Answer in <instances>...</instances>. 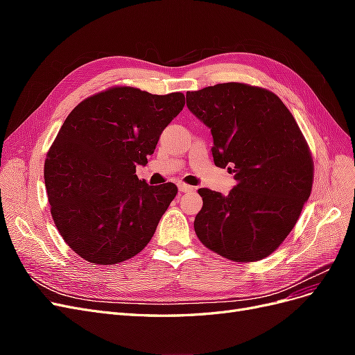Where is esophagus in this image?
Returning a JSON list of instances; mask_svg holds the SVG:
<instances>
[{"instance_id":"esophagus-1","label":"esophagus","mask_w":355,"mask_h":355,"mask_svg":"<svg viewBox=\"0 0 355 355\" xmlns=\"http://www.w3.org/2000/svg\"><path fill=\"white\" fill-rule=\"evenodd\" d=\"M178 188H179L180 192H192V191H194V187L187 185V184H179Z\"/></svg>"}]
</instances>
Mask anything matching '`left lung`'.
Segmentation results:
<instances>
[{"label": "left lung", "instance_id": "obj_1", "mask_svg": "<svg viewBox=\"0 0 355 355\" xmlns=\"http://www.w3.org/2000/svg\"><path fill=\"white\" fill-rule=\"evenodd\" d=\"M189 111L210 127L213 161L237 180L228 196L200 188L198 240L234 262L275 252L309 198L314 161L286 105L270 90L223 83L187 93Z\"/></svg>", "mask_w": 355, "mask_h": 355}]
</instances>
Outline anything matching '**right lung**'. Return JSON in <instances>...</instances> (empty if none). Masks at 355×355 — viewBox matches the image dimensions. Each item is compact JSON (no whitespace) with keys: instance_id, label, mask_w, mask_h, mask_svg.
<instances>
[{"instance_id":"right-lung-1","label":"right lung","mask_w":355,"mask_h":355,"mask_svg":"<svg viewBox=\"0 0 355 355\" xmlns=\"http://www.w3.org/2000/svg\"><path fill=\"white\" fill-rule=\"evenodd\" d=\"M184 105L179 92L151 94L114 85L67 116L47 153L44 180L56 228L83 259L120 263L151 241L178 187H148L135 175L136 166L148 163Z\"/></svg>"}]
</instances>
